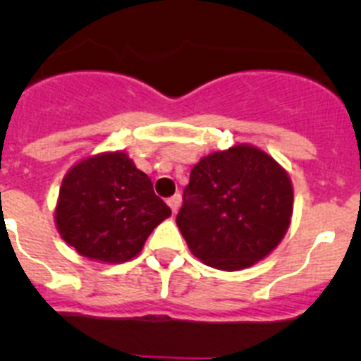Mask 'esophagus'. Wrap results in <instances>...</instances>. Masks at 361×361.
I'll use <instances>...</instances> for the list:
<instances>
[{
  "label": "esophagus",
  "mask_w": 361,
  "mask_h": 361,
  "mask_svg": "<svg viewBox=\"0 0 361 361\" xmlns=\"http://www.w3.org/2000/svg\"><path fill=\"white\" fill-rule=\"evenodd\" d=\"M180 195H178V193H175L173 197H170V199H168V206H170L171 208V212L173 213H177L178 212V208H180Z\"/></svg>",
  "instance_id": "esophagus-1"
}]
</instances>
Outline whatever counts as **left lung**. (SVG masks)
<instances>
[{
    "mask_svg": "<svg viewBox=\"0 0 361 361\" xmlns=\"http://www.w3.org/2000/svg\"><path fill=\"white\" fill-rule=\"evenodd\" d=\"M291 215L288 171L262 149L237 145L193 166L177 226L204 264L238 271L275 250Z\"/></svg>",
    "mask_w": 361,
    "mask_h": 361,
    "instance_id": "8db88e82",
    "label": "left lung"
}]
</instances>
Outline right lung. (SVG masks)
<instances>
[{
	"mask_svg": "<svg viewBox=\"0 0 361 361\" xmlns=\"http://www.w3.org/2000/svg\"><path fill=\"white\" fill-rule=\"evenodd\" d=\"M170 215L148 175L124 152H106L82 159L65 175L56 226L82 257L121 264L141 253L149 233Z\"/></svg>",
	"mask_w": 361,
	"mask_h": 361,
	"instance_id": "right-lung-1",
	"label": "right lung"
}]
</instances>
